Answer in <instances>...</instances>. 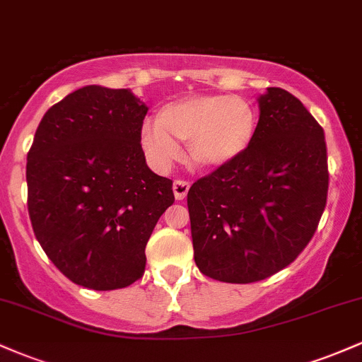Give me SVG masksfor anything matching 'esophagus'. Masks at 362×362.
Segmentation results:
<instances>
[{"mask_svg": "<svg viewBox=\"0 0 362 362\" xmlns=\"http://www.w3.org/2000/svg\"><path fill=\"white\" fill-rule=\"evenodd\" d=\"M190 184L187 180H175L173 182V194H175L177 201H184L187 197V192H189Z\"/></svg>", "mask_w": 362, "mask_h": 362, "instance_id": "34e87169", "label": "esophagus"}]
</instances>
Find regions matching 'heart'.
<instances>
[{
	"label": "heart",
	"instance_id": "heart-1",
	"mask_svg": "<svg viewBox=\"0 0 362 362\" xmlns=\"http://www.w3.org/2000/svg\"><path fill=\"white\" fill-rule=\"evenodd\" d=\"M257 126L255 109L242 97L194 95L167 103L156 114V124H144L141 148L153 167L165 172L180 160L178 143H187L194 167L218 170L250 148Z\"/></svg>",
	"mask_w": 362,
	"mask_h": 362
}]
</instances>
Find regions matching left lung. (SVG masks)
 Returning a JSON list of instances; mask_svg holds the SVG:
<instances>
[{
  "label": "left lung",
  "instance_id": "obj_1",
  "mask_svg": "<svg viewBox=\"0 0 362 362\" xmlns=\"http://www.w3.org/2000/svg\"><path fill=\"white\" fill-rule=\"evenodd\" d=\"M250 148L187 194L194 259L211 279L248 284L305 250L327 206L325 134L294 95L267 88Z\"/></svg>",
  "mask_w": 362,
  "mask_h": 362
}]
</instances>
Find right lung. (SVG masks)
I'll return each mask as SVG.
<instances>
[{"label": "right lung", "instance_id": "1", "mask_svg": "<svg viewBox=\"0 0 362 362\" xmlns=\"http://www.w3.org/2000/svg\"><path fill=\"white\" fill-rule=\"evenodd\" d=\"M148 107L131 91L90 85L45 112L27 155L28 216L45 255L74 284L122 289L143 277L144 248L175 202L148 168Z\"/></svg>", "mask_w": 362, "mask_h": 362}]
</instances>
